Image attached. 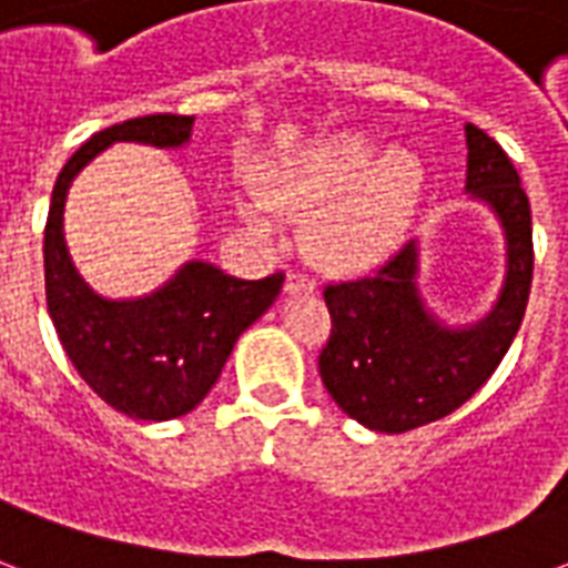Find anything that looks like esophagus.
Here are the masks:
<instances>
[{"label": "esophagus", "mask_w": 568, "mask_h": 568, "mask_svg": "<svg viewBox=\"0 0 568 568\" xmlns=\"http://www.w3.org/2000/svg\"><path fill=\"white\" fill-rule=\"evenodd\" d=\"M283 292L288 294V297H294V294H315V283L310 280L306 274H297V271H288L285 274V285Z\"/></svg>", "instance_id": "34e87169"}]
</instances>
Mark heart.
<instances>
[{"mask_svg":"<svg viewBox=\"0 0 568 568\" xmlns=\"http://www.w3.org/2000/svg\"><path fill=\"white\" fill-rule=\"evenodd\" d=\"M426 169L405 149H381L342 133L262 169V190L237 196V216L255 235H274L280 211L313 214L306 250L331 271H366L393 253L417 214Z\"/></svg>","mask_w":568,"mask_h":568,"instance_id":"1","label":"heart"}]
</instances>
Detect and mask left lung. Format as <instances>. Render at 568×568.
I'll use <instances>...</instances> for the list:
<instances>
[{
    "label": "left lung",
    "mask_w": 568,
    "mask_h": 568,
    "mask_svg": "<svg viewBox=\"0 0 568 568\" xmlns=\"http://www.w3.org/2000/svg\"><path fill=\"white\" fill-rule=\"evenodd\" d=\"M465 193L504 232V283L470 324L444 322L419 288V241L378 276L327 285L333 331L318 357L331 399L372 432L402 435L447 417L483 387L521 327L534 280L530 202L513 160L488 133L465 124Z\"/></svg>",
    "instance_id": "8db88e82"
}]
</instances>
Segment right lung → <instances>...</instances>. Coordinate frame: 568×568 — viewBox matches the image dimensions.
Instances as JSON below:
<instances>
[{
    "instance_id": "right-lung-1",
    "label": "right lung",
    "mask_w": 568,
    "mask_h": 568,
    "mask_svg": "<svg viewBox=\"0 0 568 568\" xmlns=\"http://www.w3.org/2000/svg\"><path fill=\"white\" fill-rule=\"evenodd\" d=\"M196 115H142L94 133L53 187L43 232L47 310L82 381L130 419L184 417L205 399L237 336L271 310L283 274L237 280L205 258H190L154 292L106 297L77 271L64 241V202L73 179L115 142L179 151Z\"/></svg>"
}]
</instances>
